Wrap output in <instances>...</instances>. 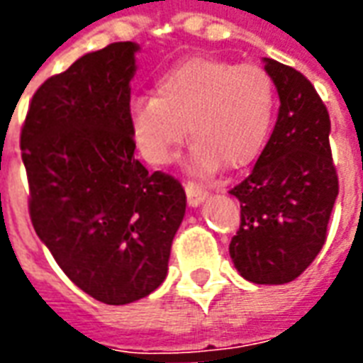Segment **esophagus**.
Wrapping results in <instances>:
<instances>
[{
  "instance_id": "esophagus-1",
  "label": "esophagus",
  "mask_w": 363,
  "mask_h": 363,
  "mask_svg": "<svg viewBox=\"0 0 363 363\" xmlns=\"http://www.w3.org/2000/svg\"><path fill=\"white\" fill-rule=\"evenodd\" d=\"M186 200H189L190 208H198L200 203L203 202V198H206V190L200 184H196V182H186Z\"/></svg>"
}]
</instances>
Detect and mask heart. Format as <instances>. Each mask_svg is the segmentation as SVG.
I'll use <instances>...</instances> for the list:
<instances>
[{
	"label": "heart",
	"mask_w": 363,
	"mask_h": 363,
	"mask_svg": "<svg viewBox=\"0 0 363 363\" xmlns=\"http://www.w3.org/2000/svg\"><path fill=\"white\" fill-rule=\"evenodd\" d=\"M275 111L265 69L219 57H190L155 80L154 98L133 101L128 127L152 165H167L186 140L200 171L246 167L262 152Z\"/></svg>",
	"instance_id": "b5f03b06"
}]
</instances>
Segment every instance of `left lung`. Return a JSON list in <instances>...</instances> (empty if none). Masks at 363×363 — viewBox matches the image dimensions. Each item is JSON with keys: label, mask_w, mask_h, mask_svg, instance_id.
I'll return each instance as SVG.
<instances>
[{"label": "left lung", "mask_w": 363, "mask_h": 363, "mask_svg": "<svg viewBox=\"0 0 363 363\" xmlns=\"http://www.w3.org/2000/svg\"><path fill=\"white\" fill-rule=\"evenodd\" d=\"M279 94V115L252 173L230 190L240 227L229 254L246 281L291 283L315 259L339 194L329 133L331 121L302 72L264 57Z\"/></svg>", "instance_id": "left-lung-1"}]
</instances>
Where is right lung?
I'll use <instances>...</instances> for the list:
<instances>
[{"instance_id": "add662e5", "label": "right lung", "mask_w": 363, "mask_h": 363, "mask_svg": "<svg viewBox=\"0 0 363 363\" xmlns=\"http://www.w3.org/2000/svg\"><path fill=\"white\" fill-rule=\"evenodd\" d=\"M134 42L86 53L32 96L21 133L36 235L80 291L109 306L167 277L186 194L147 173L128 127Z\"/></svg>"}]
</instances>
